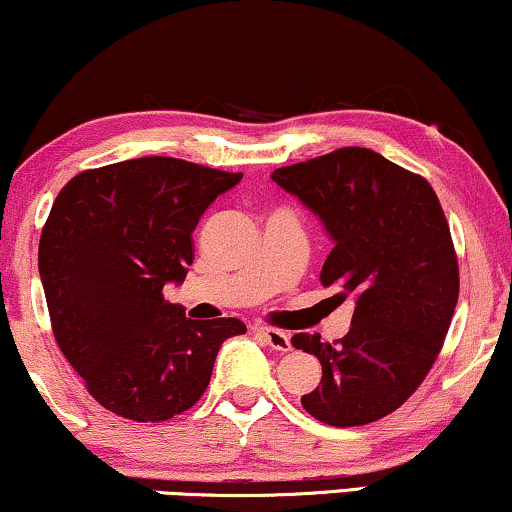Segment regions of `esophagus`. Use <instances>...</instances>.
I'll list each match as a JSON object with an SVG mask.
<instances>
[{"label":"esophagus","instance_id":"34e87169","mask_svg":"<svg viewBox=\"0 0 512 512\" xmlns=\"http://www.w3.org/2000/svg\"><path fill=\"white\" fill-rule=\"evenodd\" d=\"M255 331L262 335L264 340H267V345L271 349H278V352H288V349H293L290 345V335L278 331V328H269V326H255Z\"/></svg>","mask_w":512,"mask_h":512}]
</instances>
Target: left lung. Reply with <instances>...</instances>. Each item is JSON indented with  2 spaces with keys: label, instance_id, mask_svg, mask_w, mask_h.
<instances>
[{
  "label": "left lung",
  "instance_id": "obj_1",
  "mask_svg": "<svg viewBox=\"0 0 512 512\" xmlns=\"http://www.w3.org/2000/svg\"><path fill=\"white\" fill-rule=\"evenodd\" d=\"M326 226L333 250L323 286L354 300L338 342L295 333L293 347L321 361L302 397L309 416L354 428L397 411L435 364L458 302V260L428 179L371 148L347 146L271 174Z\"/></svg>",
  "mask_w": 512,
  "mask_h": 512
}]
</instances>
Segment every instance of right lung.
I'll use <instances>...</instances> for the list:
<instances>
[{"instance_id":"add662e5","label":"right lung","mask_w":512,"mask_h":512,"mask_svg":"<svg viewBox=\"0 0 512 512\" xmlns=\"http://www.w3.org/2000/svg\"><path fill=\"white\" fill-rule=\"evenodd\" d=\"M243 179L179 158L125 160L84 170L51 205L40 276L51 331L103 409L137 423L189 411L210 385L238 319H186L165 300L193 262V229Z\"/></svg>"}]
</instances>
